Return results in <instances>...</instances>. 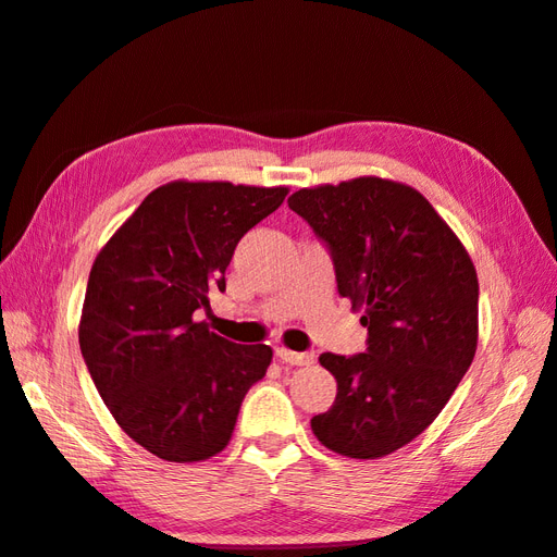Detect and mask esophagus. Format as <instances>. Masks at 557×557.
Returning a JSON list of instances; mask_svg holds the SVG:
<instances>
[{
  "label": "esophagus",
  "mask_w": 557,
  "mask_h": 557,
  "mask_svg": "<svg viewBox=\"0 0 557 557\" xmlns=\"http://www.w3.org/2000/svg\"><path fill=\"white\" fill-rule=\"evenodd\" d=\"M276 356L283 362H288V366H310V362H314L312 354H298V350H288V348H276Z\"/></svg>",
  "instance_id": "34e87169"
}]
</instances>
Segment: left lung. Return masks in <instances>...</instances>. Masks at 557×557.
Masks as SVG:
<instances>
[{
    "label": "left lung",
    "instance_id": "8db88e82",
    "mask_svg": "<svg viewBox=\"0 0 557 557\" xmlns=\"http://www.w3.org/2000/svg\"><path fill=\"white\" fill-rule=\"evenodd\" d=\"M288 207L329 245L338 295L368 326L366 354L320 356L336 399L312 433L342 457H387L435 421L471 366L475 267L433 203L394 180L305 187Z\"/></svg>",
    "mask_w": 557,
    "mask_h": 557
}]
</instances>
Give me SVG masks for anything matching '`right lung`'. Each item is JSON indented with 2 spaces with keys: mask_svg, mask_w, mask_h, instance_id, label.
Wrapping results in <instances>:
<instances>
[{
  "mask_svg": "<svg viewBox=\"0 0 557 557\" xmlns=\"http://www.w3.org/2000/svg\"><path fill=\"white\" fill-rule=\"evenodd\" d=\"M288 187L175 180L153 189L90 267L78 346L100 399L136 445L195 463L228 445L271 348L240 346L197 322L225 290L235 245Z\"/></svg>",
  "mask_w": 557,
  "mask_h": 557,
  "instance_id": "add662e5",
  "label": "right lung"
}]
</instances>
